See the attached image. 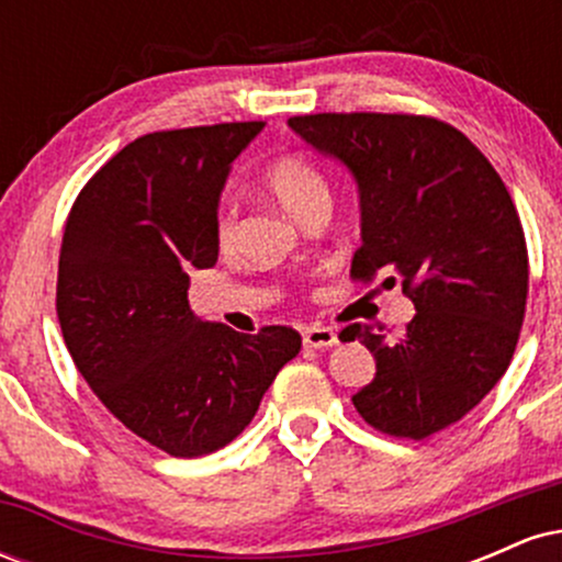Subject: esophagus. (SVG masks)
Masks as SVG:
<instances>
[{"instance_id": "1", "label": "esophagus", "mask_w": 562, "mask_h": 562, "mask_svg": "<svg viewBox=\"0 0 562 562\" xmlns=\"http://www.w3.org/2000/svg\"><path fill=\"white\" fill-rule=\"evenodd\" d=\"M303 346L306 348H333L338 346V333L333 327L312 325L303 330Z\"/></svg>"}]
</instances>
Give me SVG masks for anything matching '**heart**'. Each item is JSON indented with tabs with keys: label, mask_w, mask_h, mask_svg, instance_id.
Masks as SVG:
<instances>
[{
	"label": "heart",
	"mask_w": 562,
	"mask_h": 562,
	"mask_svg": "<svg viewBox=\"0 0 562 562\" xmlns=\"http://www.w3.org/2000/svg\"><path fill=\"white\" fill-rule=\"evenodd\" d=\"M263 187L272 192V198L282 205V211L293 216L295 222H301L308 211L319 209V205H330V184H327L325 173L301 156H282L280 160H274L267 173H263ZM235 232V205L224 203L216 218L218 245L222 248L232 245Z\"/></svg>",
	"instance_id": "1"
}]
</instances>
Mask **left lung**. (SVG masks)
<instances>
[{
	"instance_id": "obj_1",
	"label": "left lung",
	"mask_w": 562,
	"mask_h": 562,
	"mask_svg": "<svg viewBox=\"0 0 562 562\" xmlns=\"http://www.w3.org/2000/svg\"><path fill=\"white\" fill-rule=\"evenodd\" d=\"M288 126L357 184L351 274L393 272L383 285L415 303L398 338L372 325L340 333L378 367L353 406L417 441L462 420L505 375L526 314V237L505 182L465 134L425 115L317 113Z\"/></svg>"
}]
</instances>
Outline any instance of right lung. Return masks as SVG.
Instances as JSON below:
<instances>
[{
	"instance_id": "obj_1",
	"label": "right lung",
	"mask_w": 562,
	"mask_h": 562,
	"mask_svg": "<svg viewBox=\"0 0 562 562\" xmlns=\"http://www.w3.org/2000/svg\"><path fill=\"white\" fill-rule=\"evenodd\" d=\"M261 121L156 132L89 179L70 209L57 319L102 404L153 447L200 457L254 420L277 372L301 351L290 327L243 335L200 319L192 269L218 259V200Z\"/></svg>"
}]
</instances>
